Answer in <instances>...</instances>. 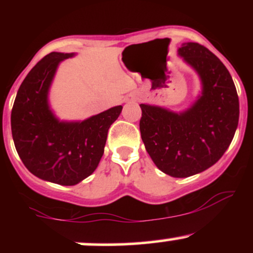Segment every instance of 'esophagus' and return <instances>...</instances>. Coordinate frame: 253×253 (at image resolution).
<instances>
[{
    "label": "esophagus",
    "mask_w": 253,
    "mask_h": 253,
    "mask_svg": "<svg viewBox=\"0 0 253 253\" xmlns=\"http://www.w3.org/2000/svg\"><path fill=\"white\" fill-rule=\"evenodd\" d=\"M133 100H134V97H133V96H128V97H127V101H133Z\"/></svg>",
    "instance_id": "34e87169"
}]
</instances>
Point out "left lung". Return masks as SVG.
<instances>
[{
    "label": "left lung",
    "instance_id": "obj_1",
    "mask_svg": "<svg viewBox=\"0 0 253 253\" xmlns=\"http://www.w3.org/2000/svg\"><path fill=\"white\" fill-rule=\"evenodd\" d=\"M178 54L197 71L202 95L185 112L140 104L141 139L159 170L189 177L214 165L228 149L239 121V98L226 66L197 42H184Z\"/></svg>",
    "mask_w": 253,
    "mask_h": 253
}]
</instances>
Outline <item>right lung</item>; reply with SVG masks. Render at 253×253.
<instances>
[{
    "label": "right lung",
    "mask_w": 253,
    "mask_h": 253,
    "mask_svg": "<svg viewBox=\"0 0 253 253\" xmlns=\"http://www.w3.org/2000/svg\"><path fill=\"white\" fill-rule=\"evenodd\" d=\"M72 53L52 52L28 72L14 101L11 134L17 155L34 176L75 185L91 175L103 156L110 125L123 106L82 123H60L48 108L47 92L57 66Z\"/></svg>",
    "instance_id": "obj_1"
}]
</instances>
